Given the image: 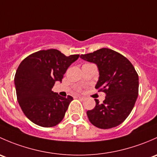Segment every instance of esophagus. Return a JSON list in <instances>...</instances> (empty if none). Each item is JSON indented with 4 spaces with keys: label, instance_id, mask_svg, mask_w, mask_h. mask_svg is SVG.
<instances>
[{
    "label": "esophagus",
    "instance_id": "34e87169",
    "mask_svg": "<svg viewBox=\"0 0 157 157\" xmlns=\"http://www.w3.org/2000/svg\"><path fill=\"white\" fill-rule=\"evenodd\" d=\"M75 98H77V99H79V100H82V101H84V100H85V97H81V96H76Z\"/></svg>",
    "mask_w": 157,
    "mask_h": 157
}]
</instances>
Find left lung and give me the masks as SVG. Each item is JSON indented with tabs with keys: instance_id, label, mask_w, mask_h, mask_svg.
Segmentation results:
<instances>
[{
	"instance_id": "obj_1",
	"label": "left lung",
	"mask_w": 157,
	"mask_h": 157,
	"mask_svg": "<svg viewBox=\"0 0 157 157\" xmlns=\"http://www.w3.org/2000/svg\"><path fill=\"white\" fill-rule=\"evenodd\" d=\"M84 60L98 66L99 79L95 88L106 93L103 103L87 111L90 123L102 129L120 125L131 113L138 95V75L130 61L113 50L101 48L82 54Z\"/></svg>"
}]
</instances>
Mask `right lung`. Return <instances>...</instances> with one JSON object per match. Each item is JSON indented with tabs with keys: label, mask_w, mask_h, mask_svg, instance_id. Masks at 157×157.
<instances>
[{
	"label": "right lung",
	"mask_w": 157,
	"mask_h": 157,
	"mask_svg": "<svg viewBox=\"0 0 157 157\" xmlns=\"http://www.w3.org/2000/svg\"><path fill=\"white\" fill-rule=\"evenodd\" d=\"M78 54L66 55L56 49L39 51L19 64L14 83L22 112L33 123L53 127L63 119L72 97H61L52 90L55 82H62L69 66Z\"/></svg>",
	"instance_id": "right-lung-1"
}]
</instances>
